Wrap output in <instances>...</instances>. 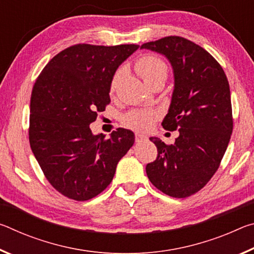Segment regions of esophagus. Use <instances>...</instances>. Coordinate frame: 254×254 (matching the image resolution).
<instances>
[{
    "instance_id": "obj_1",
    "label": "esophagus",
    "mask_w": 254,
    "mask_h": 254,
    "mask_svg": "<svg viewBox=\"0 0 254 254\" xmlns=\"http://www.w3.org/2000/svg\"><path fill=\"white\" fill-rule=\"evenodd\" d=\"M147 140V135L142 134V133H135V142H142V141Z\"/></svg>"
}]
</instances>
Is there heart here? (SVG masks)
I'll return each instance as SVG.
<instances>
[{
	"label": "heart",
	"mask_w": 254,
	"mask_h": 254,
	"mask_svg": "<svg viewBox=\"0 0 254 254\" xmlns=\"http://www.w3.org/2000/svg\"><path fill=\"white\" fill-rule=\"evenodd\" d=\"M135 70L145 83H149L157 77L166 78L168 68L161 58L154 55H145L135 63ZM121 77V70L115 72L110 84V91L114 92ZM160 118V112L154 109L132 110L123 117V123L127 127L137 131H148L152 127L154 122Z\"/></svg>",
	"instance_id": "obj_1"
}]
</instances>
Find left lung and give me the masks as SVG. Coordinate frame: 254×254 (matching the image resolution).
<instances>
[{
    "instance_id": "8db88e82",
    "label": "left lung",
    "mask_w": 254,
    "mask_h": 254,
    "mask_svg": "<svg viewBox=\"0 0 254 254\" xmlns=\"http://www.w3.org/2000/svg\"><path fill=\"white\" fill-rule=\"evenodd\" d=\"M141 48L165 55L173 66L175 89L162 127L179 132L174 144L150 137L158 157L145 171L163 194L185 198L209 182L229 145L233 131L229 80L217 60L186 38L165 37Z\"/></svg>"
}]
</instances>
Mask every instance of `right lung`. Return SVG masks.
<instances>
[{"instance_id":"right-lung-1","label":"right lung","mask_w":254,"mask_h":254,"mask_svg":"<svg viewBox=\"0 0 254 254\" xmlns=\"http://www.w3.org/2000/svg\"><path fill=\"white\" fill-rule=\"evenodd\" d=\"M137 45L68 47L47 64L30 98V147L56 190L84 201L104 190L117 165L134 143L119 127L106 139L89 124L110 104V84Z\"/></svg>"}]
</instances>
